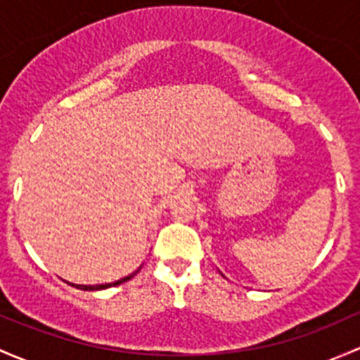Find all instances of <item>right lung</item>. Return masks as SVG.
<instances>
[{
	"instance_id": "right-lung-1",
	"label": "right lung",
	"mask_w": 360,
	"mask_h": 360,
	"mask_svg": "<svg viewBox=\"0 0 360 360\" xmlns=\"http://www.w3.org/2000/svg\"><path fill=\"white\" fill-rule=\"evenodd\" d=\"M139 269H141V267H139ZM139 269H136L134 272H132V274H129V276H126V278H122V279H119V281H115V283H108V285H94V286H86V285H75V288H79V290H89V291H94V290H105V288H110V286H117V285H120V283H126L127 279H131V278H134L136 274H138L139 272ZM74 286V285H72Z\"/></svg>"
}]
</instances>
